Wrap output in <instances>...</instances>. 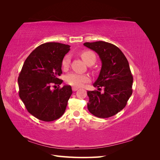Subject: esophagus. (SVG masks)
<instances>
[{
  "mask_svg": "<svg viewBox=\"0 0 160 160\" xmlns=\"http://www.w3.org/2000/svg\"><path fill=\"white\" fill-rule=\"evenodd\" d=\"M79 89V88H76V87H72V90L73 91H77Z\"/></svg>",
  "mask_w": 160,
  "mask_h": 160,
  "instance_id": "obj_1",
  "label": "esophagus"
}]
</instances>
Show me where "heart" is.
I'll list each match as a JSON object with an SVG mask.
<instances>
[{"mask_svg":"<svg viewBox=\"0 0 160 160\" xmlns=\"http://www.w3.org/2000/svg\"><path fill=\"white\" fill-rule=\"evenodd\" d=\"M82 59L86 62L88 63L89 61L91 60L92 57H95L93 52L91 51H84L81 53V55ZM71 62V57L69 55H67L64 57L62 61V67L63 69H67L68 68ZM89 80V77L88 75L84 74L76 73V72H71V73L67 74L65 77V81L67 83L70 85L77 87H81L85 83L88 82Z\"/></svg>","mask_w":160,"mask_h":160,"instance_id":"obj_1","label":"heart"}]
</instances>
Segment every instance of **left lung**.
Segmentation results:
<instances>
[{
  "mask_svg": "<svg viewBox=\"0 0 160 160\" xmlns=\"http://www.w3.org/2000/svg\"><path fill=\"white\" fill-rule=\"evenodd\" d=\"M83 45L95 51L102 62L94 87L104 92L88 91L89 112L99 118H108L122 110L132 94L133 76L129 62L118 47L105 41L85 42Z\"/></svg>",
  "mask_w": 160,
  "mask_h": 160,
  "instance_id": "1",
  "label": "left lung"
}]
</instances>
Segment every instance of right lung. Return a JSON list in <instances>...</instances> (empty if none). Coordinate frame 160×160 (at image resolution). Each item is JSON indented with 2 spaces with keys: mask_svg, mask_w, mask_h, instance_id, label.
Listing matches in <instances>:
<instances>
[{
  "mask_svg": "<svg viewBox=\"0 0 160 160\" xmlns=\"http://www.w3.org/2000/svg\"><path fill=\"white\" fill-rule=\"evenodd\" d=\"M70 46L59 42H46L37 47L27 58L18 78L19 97L27 111L44 122L60 118L65 113L72 93L70 85L59 86L62 80V61Z\"/></svg>",
  "mask_w": 160,
  "mask_h": 160,
  "instance_id": "right-lung-1",
  "label": "right lung"
}]
</instances>
